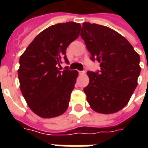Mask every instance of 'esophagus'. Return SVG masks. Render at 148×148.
Here are the masks:
<instances>
[{
	"mask_svg": "<svg viewBox=\"0 0 148 148\" xmlns=\"http://www.w3.org/2000/svg\"><path fill=\"white\" fill-rule=\"evenodd\" d=\"M78 73L80 75H84V74H85V71H79Z\"/></svg>",
	"mask_w": 148,
	"mask_h": 148,
	"instance_id": "1",
	"label": "esophagus"
}]
</instances>
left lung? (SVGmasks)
<instances>
[{"label": "left lung", "mask_w": 148, "mask_h": 148, "mask_svg": "<svg viewBox=\"0 0 148 148\" xmlns=\"http://www.w3.org/2000/svg\"><path fill=\"white\" fill-rule=\"evenodd\" d=\"M81 36L101 70L88 71L89 84L84 88L90 108L97 113L113 114L127 104L138 85L140 56L128 40L114 30L83 23Z\"/></svg>", "instance_id": "obj_1"}]
</instances>
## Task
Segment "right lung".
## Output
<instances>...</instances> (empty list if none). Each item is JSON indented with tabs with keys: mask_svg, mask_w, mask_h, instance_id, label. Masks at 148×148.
I'll return each instance as SVG.
<instances>
[{
	"mask_svg": "<svg viewBox=\"0 0 148 148\" xmlns=\"http://www.w3.org/2000/svg\"><path fill=\"white\" fill-rule=\"evenodd\" d=\"M81 24L67 22L41 31L20 58V88L28 107L43 118L58 117L68 108L71 94L78 75L68 66L60 71V64L69 61L67 47L76 40Z\"/></svg>",
	"mask_w": 148,
	"mask_h": 148,
	"instance_id": "right-lung-1",
	"label": "right lung"
}]
</instances>
